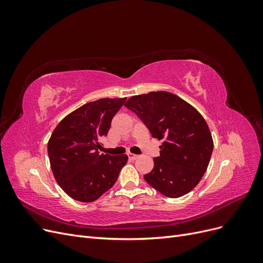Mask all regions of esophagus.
Masks as SVG:
<instances>
[{
  "label": "esophagus",
  "instance_id": "34e87169",
  "mask_svg": "<svg viewBox=\"0 0 263 263\" xmlns=\"http://www.w3.org/2000/svg\"><path fill=\"white\" fill-rule=\"evenodd\" d=\"M127 156H128L129 160H136V159L138 158V156H137V155H134V154H130V153L127 154Z\"/></svg>",
  "mask_w": 263,
  "mask_h": 263
}]
</instances>
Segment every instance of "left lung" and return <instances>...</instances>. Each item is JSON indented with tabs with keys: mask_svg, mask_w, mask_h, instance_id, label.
Here are the masks:
<instances>
[{
	"mask_svg": "<svg viewBox=\"0 0 263 263\" xmlns=\"http://www.w3.org/2000/svg\"><path fill=\"white\" fill-rule=\"evenodd\" d=\"M125 106L144 122L154 138L163 140L153 171L144 176L148 184L171 198L192 191L208 169L214 147L203 116L165 91L135 95Z\"/></svg>",
	"mask_w": 263,
	"mask_h": 263,
	"instance_id": "8db88e82",
	"label": "left lung"
}]
</instances>
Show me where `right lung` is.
Returning a JSON list of instances; mask_svg holds the SVG:
<instances>
[{
    "instance_id": "obj_1",
    "label": "right lung",
    "mask_w": 263,
    "mask_h": 263,
    "mask_svg": "<svg viewBox=\"0 0 263 263\" xmlns=\"http://www.w3.org/2000/svg\"><path fill=\"white\" fill-rule=\"evenodd\" d=\"M126 98L86 103L57 125L48 141V156L59 186L76 201H97L114 185L126 164V155L100 154L114 115Z\"/></svg>"
}]
</instances>
